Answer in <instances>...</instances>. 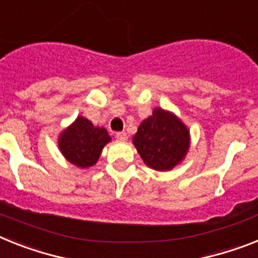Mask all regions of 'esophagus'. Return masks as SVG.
I'll return each instance as SVG.
<instances>
[{"label": "esophagus", "mask_w": 258, "mask_h": 258, "mask_svg": "<svg viewBox=\"0 0 258 258\" xmlns=\"http://www.w3.org/2000/svg\"><path fill=\"white\" fill-rule=\"evenodd\" d=\"M115 138L118 140H122V142H125V140L128 139V136H127V134L125 133H116Z\"/></svg>", "instance_id": "obj_1"}]
</instances>
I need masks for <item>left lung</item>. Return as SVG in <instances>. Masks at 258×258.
I'll return each mask as SVG.
<instances>
[{
	"label": "left lung",
	"mask_w": 258,
	"mask_h": 258,
	"mask_svg": "<svg viewBox=\"0 0 258 258\" xmlns=\"http://www.w3.org/2000/svg\"><path fill=\"white\" fill-rule=\"evenodd\" d=\"M133 144L147 166L168 172L189 152L190 131L174 112L156 107L152 115L140 123Z\"/></svg>",
	"instance_id": "obj_1"
}]
</instances>
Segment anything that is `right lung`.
I'll return each instance as SVG.
<instances>
[{
  "label": "right lung",
  "instance_id": "add662e5",
  "mask_svg": "<svg viewBox=\"0 0 258 258\" xmlns=\"http://www.w3.org/2000/svg\"><path fill=\"white\" fill-rule=\"evenodd\" d=\"M111 142L105 127L93 124L89 119L79 115L75 122L62 130L57 139L64 159L77 168H89L97 164L103 147Z\"/></svg>",
  "mask_w": 258,
  "mask_h": 258
}]
</instances>
